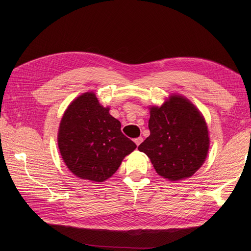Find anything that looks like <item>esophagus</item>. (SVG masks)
I'll return each instance as SVG.
<instances>
[{"label":"esophagus","instance_id":"esophagus-1","mask_svg":"<svg viewBox=\"0 0 251 251\" xmlns=\"http://www.w3.org/2000/svg\"><path fill=\"white\" fill-rule=\"evenodd\" d=\"M142 141H143V138H142L141 136H140V137H137V138H135V139H134V142H135V144H136L137 147L139 146V144H140Z\"/></svg>","mask_w":251,"mask_h":251}]
</instances>
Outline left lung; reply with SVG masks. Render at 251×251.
<instances>
[{"instance_id": "left-lung-1", "label": "left lung", "mask_w": 251, "mask_h": 251, "mask_svg": "<svg viewBox=\"0 0 251 251\" xmlns=\"http://www.w3.org/2000/svg\"><path fill=\"white\" fill-rule=\"evenodd\" d=\"M150 136L138 147L160 176L178 181L191 177L205 161L209 148L205 120L195 105L173 95L161 107H151Z\"/></svg>"}]
</instances>
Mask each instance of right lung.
I'll return each instance as SVG.
<instances>
[{"mask_svg":"<svg viewBox=\"0 0 251 251\" xmlns=\"http://www.w3.org/2000/svg\"><path fill=\"white\" fill-rule=\"evenodd\" d=\"M109 111L88 91L75 99L63 115L58 146L64 163L78 178L103 182L136 149Z\"/></svg>","mask_w":251,"mask_h":251,"instance_id":"1","label":"right lung"}]
</instances>
